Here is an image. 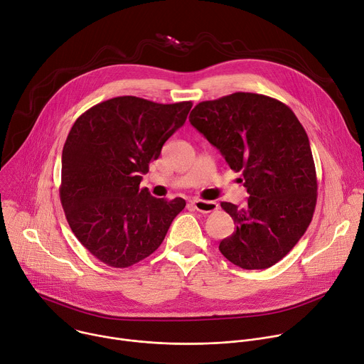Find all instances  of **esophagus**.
Instances as JSON below:
<instances>
[{
  "instance_id": "34e87169",
  "label": "esophagus",
  "mask_w": 364,
  "mask_h": 364,
  "mask_svg": "<svg viewBox=\"0 0 364 364\" xmlns=\"http://www.w3.org/2000/svg\"><path fill=\"white\" fill-rule=\"evenodd\" d=\"M190 205H191L196 210H199V212H202V213H210V212H213V210L218 209V203H216V202H206V200H199V199L191 200Z\"/></svg>"
}]
</instances>
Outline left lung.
Instances as JSON below:
<instances>
[{
	"instance_id": "8db88e82",
	"label": "left lung",
	"mask_w": 364,
	"mask_h": 364,
	"mask_svg": "<svg viewBox=\"0 0 364 364\" xmlns=\"http://www.w3.org/2000/svg\"><path fill=\"white\" fill-rule=\"evenodd\" d=\"M241 173L244 208L222 202L235 223L219 251L245 270L269 269L302 238L316 206V171L304 126L269 95L234 92L197 105L188 117Z\"/></svg>"
}]
</instances>
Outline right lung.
Segmentation results:
<instances>
[{"mask_svg":"<svg viewBox=\"0 0 364 364\" xmlns=\"http://www.w3.org/2000/svg\"><path fill=\"white\" fill-rule=\"evenodd\" d=\"M191 106L114 97L71 127L62 151L60 203L74 235L107 266L126 269L149 257L184 209L181 197L156 199L139 184Z\"/></svg>","mask_w":364,"mask_h":364,"instance_id":"right-lung-1","label":"right lung"}]
</instances>
